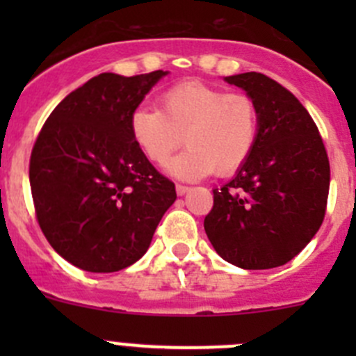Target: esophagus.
<instances>
[{
    "label": "esophagus",
    "instance_id": "1",
    "mask_svg": "<svg viewBox=\"0 0 356 356\" xmlns=\"http://www.w3.org/2000/svg\"><path fill=\"white\" fill-rule=\"evenodd\" d=\"M175 191H177L179 196H184L186 193L189 191V186H184V184H175Z\"/></svg>",
    "mask_w": 356,
    "mask_h": 356
}]
</instances>
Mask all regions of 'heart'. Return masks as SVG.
<instances>
[{"label": "heart", "instance_id": "obj_1", "mask_svg": "<svg viewBox=\"0 0 356 356\" xmlns=\"http://www.w3.org/2000/svg\"><path fill=\"white\" fill-rule=\"evenodd\" d=\"M129 131L143 156L156 167L167 163L184 141L188 149L168 167L175 177L201 179L211 172L225 177L253 152L260 110L246 92L184 81L158 96V108L132 111Z\"/></svg>", "mask_w": 356, "mask_h": 356}]
</instances>
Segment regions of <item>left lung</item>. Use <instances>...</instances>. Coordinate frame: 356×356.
<instances>
[{"instance_id": "obj_1", "label": "left lung", "mask_w": 356, "mask_h": 356, "mask_svg": "<svg viewBox=\"0 0 356 356\" xmlns=\"http://www.w3.org/2000/svg\"><path fill=\"white\" fill-rule=\"evenodd\" d=\"M225 81L257 102L260 132L236 177L213 189L204 232L229 264L274 268L293 260L324 222L327 152L307 108L274 79L246 72Z\"/></svg>"}]
</instances>
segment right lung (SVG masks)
<instances>
[{
    "mask_svg": "<svg viewBox=\"0 0 356 356\" xmlns=\"http://www.w3.org/2000/svg\"><path fill=\"white\" fill-rule=\"evenodd\" d=\"M163 75H96L51 111L35 139V218L53 250L82 270L106 274L138 261L177 198L129 131L132 111Z\"/></svg>",
    "mask_w": 356,
    "mask_h": 356,
    "instance_id": "right-lung-1",
    "label": "right lung"
}]
</instances>
